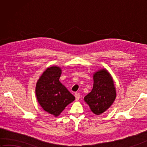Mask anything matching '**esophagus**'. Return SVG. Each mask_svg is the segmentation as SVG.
Wrapping results in <instances>:
<instances>
[{
    "instance_id": "obj_1",
    "label": "esophagus",
    "mask_w": 147,
    "mask_h": 147,
    "mask_svg": "<svg viewBox=\"0 0 147 147\" xmlns=\"http://www.w3.org/2000/svg\"><path fill=\"white\" fill-rule=\"evenodd\" d=\"M74 96H75L76 100H78L80 98V93H76L75 94H74Z\"/></svg>"
}]
</instances>
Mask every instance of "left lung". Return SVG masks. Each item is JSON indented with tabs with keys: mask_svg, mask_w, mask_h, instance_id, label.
Returning a JSON list of instances; mask_svg holds the SVG:
<instances>
[{
	"mask_svg": "<svg viewBox=\"0 0 147 147\" xmlns=\"http://www.w3.org/2000/svg\"><path fill=\"white\" fill-rule=\"evenodd\" d=\"M115 96L113 80L107 71L102 69L94 74L93 89L84 99L93 113L99 115L109 108Z\"/></svg>",
	"mask_w": 147,
	"mask_h": 147,
	"instance_id": "1",
	"label": "left lung"
}]
</instances>
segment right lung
Segmentation results:
<instances>
[{
  "instance_id": "right-lung-1",
  "label": "right lung",
  "mask_w": 147,
  "mask_h": 147,
  "mask_svg": "<svg viewBox=\"0 0 147 147\" xmlns=\"http://www.w3.org/2000/svg\"><path fill=\"white\" fill-rule=\"evenodd\" d=\"M61 69L49 67L36 83V95L38 102L46 112L57 116L75 97L59 82Z\"/></svg>"
}]
</instances>
